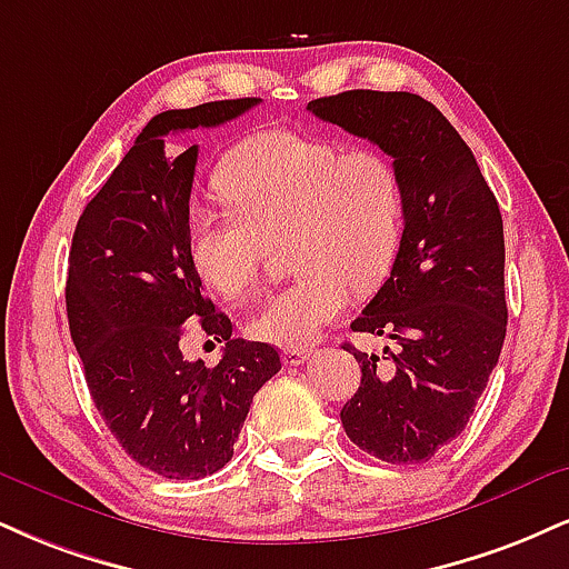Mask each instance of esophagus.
I'll use <instances>...</instances> for the list:
<instances>
[{"mask_svg": "<svg viewBox=\"0 0 569 569\" xmlns=\"http://www.w3.org/2000/svg\"><path fill=\"white\" fill-rule=\"evenodd\" d=\"M310 355H312V350H307V347H286L283 362L286 366H302Z\"/></svg>", "mask_w": 569, "mask_h": 569, "instance_id": "1", "label": "esophagus"}]
</instances>
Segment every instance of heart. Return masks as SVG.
<instances>
[{"label": "heart", "instance_id": "obj_1", "mask_svg": "<svg viewBox=\"0 0 569 569\" xmlns=\"http://www.w3.org/2000/svg\"><path fill=\"white\" fill-rule=\"evenodd\" d=\"M217 190L228 207H198L188 217L190 264L217 297H249L270 243L289 232V264L299 276L267 293L249 318L259 341L310 345L347 310L352 289H373L392 270L406 196L381 150H341L272 129L232 150Z\"/></svg>", "mask_w": 569, "mask_h": 569}]
</instances>
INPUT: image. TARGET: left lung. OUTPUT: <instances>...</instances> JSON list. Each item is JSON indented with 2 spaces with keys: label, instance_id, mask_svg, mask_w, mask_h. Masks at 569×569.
Returning a JSON list of instances; mask_svg holds the SVG:
<instances>
[{
  "label": "left lung",
  "instance_id": "1",
  "mask_svg": "<svg viewBox=\"0 0 569 569\" xmlns=\"http://www.w3.org/2000/svg\"><path fill=\"white\" fill-rule=\"evenodd\" d=\"M307 111L392 156L406 196L392 272L352 320V331L395 339L397 352L345 345L362 379L341 423L381 461H429L463 432L506 339L498 201L471 148L419 94L350 89Z\"/></svg>",
  "mask_w": 569,
  "mask_h": 569
}]
</instances>
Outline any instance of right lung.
Here are the masks:
<instances>
[{"label":"right lung","mask_w":569,"mask_h":569,"mask_svg":"<svg viewBox=\"0 0 569 569\" xmlns=\"http://www.w3.org/2000/svg\"><path fill=\"white\" fill-rule=\"evenodd\" d=\"M257 102L153 116L73 230L66 307L89 395L121 448L169 480L222 469L259 387L280 371L276 347L232 339L228 315L203 297L188 246L198 146L180 156L163 146L169 132L228 124ZM193 319L226 341L214 369L181 358Z\"/></svg>","instance_id":"obj_1"}]
</instances>
